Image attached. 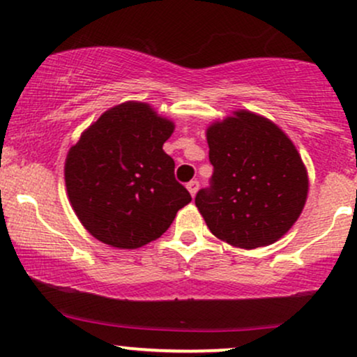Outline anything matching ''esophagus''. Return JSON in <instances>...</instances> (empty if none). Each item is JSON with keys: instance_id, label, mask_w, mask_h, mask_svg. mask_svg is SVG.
I'll return each mask as SVG.
<instances>
[{"instance_id": "obj_1", "label": "esophagus", "mask_w": 357, "mask_h": 357, "mask_svg": "<svg viewBox=\"0 0 357 357\" xmlns=\"http://www.w3.org/2000/svg\"><path fill=\"white\" fill-rule=\"evenodd\" d=\"M188 191H190V195L192 196V198H195V196H196V192H198V188H199V183L198 181H196V179H195V181H190V183H188Z\"/></svg>"}]
</instances>
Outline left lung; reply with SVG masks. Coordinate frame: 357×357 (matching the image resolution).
Masks as SVG:
<instances>
[{
	"label": "left lung",
	"instance_id": "left-lung-1",
	"mask_svg": "<svg viewBox=\"0 0 357 357\" xmlns=\"http://www.w3.org/2000/svg\"><path fill=\"white\" fill-rule=\"evenodd\" d=\"M211 186L196 208L216 238L252 250L280 240L307 202L309 176L297 147L277 124L240 109L206 129Z\"/></svg>",
	"mask_w": 357,
	"mask_h": 357
}]
</instances>
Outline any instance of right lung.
I'll return each mask as SVG.
<instances>
[{
    "label": "right lung",
    "mask_w": 357,
    "mask_h": 357,
    "mask_svg": "<svg viewBox=\"0 0 357 357\" xmlns=\"http://www.w3.org/2000/svg\"><path fill=\"white\" fill-rule=\"evenodd\" d=\"M174 122L146 102L105 110L65 159V186L77 218L93 238L136 250L159 238L191 195L174 178L162 144Z\"/></svg>",
    "instance_id": "right-lung-1"
}]
</instances>
